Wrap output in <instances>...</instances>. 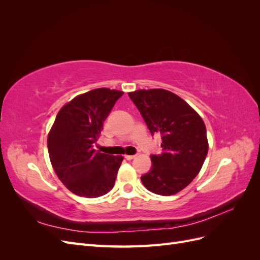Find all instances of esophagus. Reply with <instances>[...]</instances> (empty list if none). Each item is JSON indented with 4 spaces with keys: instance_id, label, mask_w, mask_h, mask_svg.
Masks as SVG:
<instances>
[{
    "instance_id": "1",
    "label": "esophagus",
    "mask_w": 260,
    "mask_h": 260,
    "mask_svg": "<svg viewBox=\"0 0 260 260\" xmlns=\"http://www.w3.org/2000/svg\"><path fill=\"white\" fill-rule=\"evenodd\" d=\"M124 157H125V159H127V160H131L133 158H136V155H125Z\"/></svg>"
}]
</instances>
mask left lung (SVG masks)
<instances>
[{
	"mask_svg": "<svg viewBox=\"0 0 260 260\" xmlns=\"http://www.w3.org/2000/svg\"><path fill=\"white\" fill-rule=\"evenodd\" d=\"M152 135L161 136L160 155H152V168L141 177L155 194L174 195L199 175L208 153L202 117L177 94L164 89L128 93Z\"/></svg>",
	"mask_w": 260,
	"mask_h": 260,
	"instance_id": "8db88e82",
	"label": "left lung"
}]
</instances>
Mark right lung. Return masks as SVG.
Instances as JSON below:
<instances>
[{
  "label": "right lung",
  "instance_id": "1",
  "mask_svg": "<svg viewBox=\"0 0 260 260\" xmlns=\"http://www.w3.org/2000/svg\"><path fill=\"white\" fill-rule=\"evenodd\" d=\"M122 91L94 89L60 108L48 136L50 160L55 174L70 192L94 199L114 187L122 156L94 149L103 123Z\"/></svg>",
  "mask_w": 260,
  "mask_h": 260
}]
</instances>
